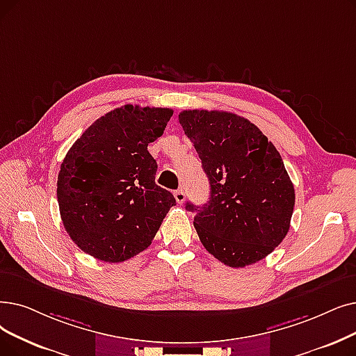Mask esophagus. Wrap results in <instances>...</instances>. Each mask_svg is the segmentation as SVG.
I'll return each mask as SVG.
<instances>
[{
    "instance_id": "1",
    "label": "esophagus",
    "mask_w": 356,
    "mask_h": 356,
    "mask_svg": "<svg viewBox=\"0 0 356 356\" xmlns=\"http://www.w3.org/2000/svg\"><path fill=\"white\" fill-rule=\"evenodd\" d=\"M175 197H176V202L177 204H183L184 199H186V193H184L183 189H179L175 192Z\"/></svg>"
}]
</instances>
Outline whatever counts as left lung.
Wrapping results in <instances>:
<instances>
[{
  "instance_id": "1",
  "label": "left lung",
  "mask_w": 356,
  "mask_h": 356,
  "mask_svg": "<svg viewBox=\"0 0 356 356\" xmlns=\"http://www.w3.org/2000/svg\"><path fill=\"white\" fill-rule=\"evenodd\" d=\"M179 122L211 184L208 204H186L200 243L229 268L265 259L288 234L296 205L281 154L234 113L183 111Z\"/></svg>"
}]
</instances>
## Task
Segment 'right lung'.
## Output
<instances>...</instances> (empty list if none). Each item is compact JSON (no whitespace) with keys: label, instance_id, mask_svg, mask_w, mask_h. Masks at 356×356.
I'll return each mask as SVG.
<instances>
[{"label":"right lung","instance_id":"obj_1","mask_svg":"<svg viewBox=\"0 0 356 356\" xmlns=\"http://www.w3.org/2000/svg\"><path fill=\"white\" fill-rule=\"evenodd\" d=\"M173 111L127 104L97 119L74 143L56 184L60 220L72 241L99 260L119 264L151 244L175 196L157 186L147 147Z\"/></svg>","mask_w":356,"mask_h":356}]
</instances>
